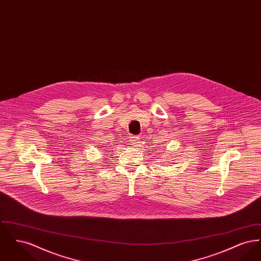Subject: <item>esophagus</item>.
<instances>
[{"instance_id":"34e87169","label":"esophagus","mask_w":261,"mask_h":261,"mask_svg":"<svg viewBox=\"0 0 261 261\" xmlns=\"http://www.w3.org/2000/svg\"><path fill=\"white\" fill-rule=\"evenodd\" d=\"M131 143H132V145H133L134 147H136V146H138V145H139V143H140V137H132Z\"/></svg>"}]
</instances>
